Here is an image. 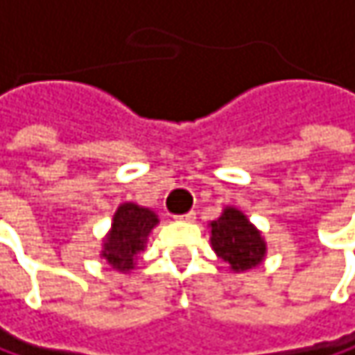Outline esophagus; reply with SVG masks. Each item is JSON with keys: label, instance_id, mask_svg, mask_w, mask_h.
I'll return each mask as SVG.
<instances>
[{"label": "esophagus", "instance_id": "1", "mask_svg": "<svg viewBox=\"0 0 355 355\" xmlns=\"http://www.w3.org/2000/svg\"><path fill=\"white\" fill-rule=\"evenodd\" d=\"M177 219H180V221H193V219H195V211H189V213L177 215Z\"/></svg>", "mask_w": 355, "mask_h": 355}]
</instances>
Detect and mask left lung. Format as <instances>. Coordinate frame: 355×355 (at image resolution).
Here are the masks:
<instances>
[{"label": "left lung", "instance_id": "1", "mask_svg": "<svg viewBox=\"0 0 355 355\" xmlns=\"http://www.w3.org/2000/svg\"><path fill=\"white\" fill-rule=\"evenodd\" d=\"M211 243L215 254L236 272L260 264L266 252L256 227L238 209H225L217 221L211 223Z\"/></svg>", "mask_w": 355, "mask_h": 355}]
</instances>
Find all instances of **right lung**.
Instances as JSON below:
<instances>
[{
    "instance_id": "add662e5",
    "label": "right lung",
    "mask_w": 355,
    "mask_h": 355,
    "mask_svg": "<svg viewBox=\"0 0 355 355\" xmlns=\"http://www.w3.org/2000/svg\"><path fill=\"white\" fill-rule=\"evenodd\" d=\"M156 223L158 219L150 209L134 203L121 205L113 217L112 234L103 248V258L117 270H130L138 258V252L144 248L146 236Z\"/></svg>"
}]
</instances>
